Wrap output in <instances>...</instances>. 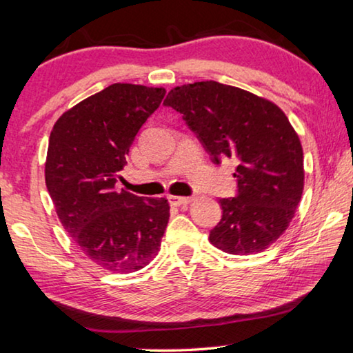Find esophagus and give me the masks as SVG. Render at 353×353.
Instances as JSON below:
<instances>
[{
  "instance_id": "esophagus-1",
  "label": "esophagus",
  "mask_w": 353,
  "mask_h": 353,
  "mask_svg": "<svg viewBox=\"0 0 353 353\" xmlns=\"http://www.w3.org/2000/svg\"><path fill=\"white\" fill-rule=\"evenodd\" d=\"M194 197H181V195H169V202L175 207H181V205L191 203Z\"/></svg>"
}]
</instances>
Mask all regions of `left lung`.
Here are the masks:
<instances>
[{
  "instance_id": "8db88e82",
  "label": "left lung",
  "mask_w": 353,
  "mask_h": 353,
  "mask_svg": "<svg viewBox=\"0 0 353 353\" xmlns=\"http://www.w3.org/2000/svg\"><path fill=\"white\" fill-rule=\"evenodd\" d=\"M165 107L181 113L211 161H236L235 197L221 199L211 245L254 254L283 235L301 200L305 170L300 139L278 105L219 82L173 88Z\"/></svg>"
}]
</instances>
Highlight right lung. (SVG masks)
<instances>
[{
  "label": "right lung",
  "mask_w": 353,
  "mask_h": 353,
  "mask_svg": "<svg viewBox=\"0 0 353 353\" xmlns=\"http://www.w3.org/2000/svg\"><path fill=\"white\" fill-rule=\"evenodd\" d=\"M164 88L113 83L64 112L52 129L46 184L66 232L94 263L131 273L158 254L169 222L164 197L118 192L129 148Z\"/></svg>",
  "instance_id": "right-lung-1"
}]
</instances>
